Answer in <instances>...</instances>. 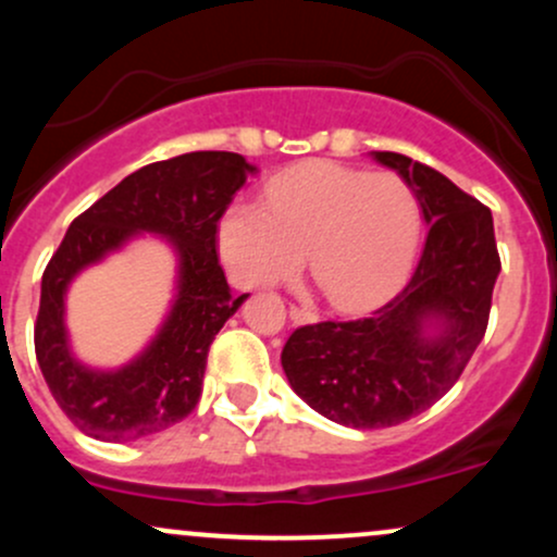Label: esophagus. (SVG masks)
I'll return each instance as SVG.
<instances>
[{
  "instance_id": "34e87169",
  "label": "esophagus",
  "mask_w": 557,
  "mask_h": 557,
  "mask_svg": "<svg viewBox=\"0 0 557 557\" xmlns=\"http://www.w3.org/2000/svg\"><path fill=\"white\" fill-rule=\"evenodd\" d=\"M290 319L296 324H314L317 322V311L300 309V306H290Z\"/></svg>"
}]
</instances>
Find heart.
<instances>
[{
  "label": "heart",
  "instance_id": "obj_1",
  "mask_svg": "<svg viewBox=\"0 0 557 557\" xmlns=\"http://www.w3.org/2000/svg\"><path fill=\"white\" fill-rule=\"evenodd\" d=\"M421 214L400 177L332 162H306L267 183L264 203L235 201L216 227V248L243 287L309 270L337 309L380 304L403 283L419 246Z\"/></svg>",
  "mask_w": 557,
  "mask_h": 557
}]
</instances>
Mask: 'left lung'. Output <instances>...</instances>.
<instances>
[{
	"label": "left lung",
	"mask_w": 557,
	"mask_h": 557,
	"mask_svg": "<svg viewBox=\"0 0 557 557\" xmlns=\"http://www.w3.org/2000/svg\"><path fill=\"white\" fill-rule=\"evenodd\" d=\"M372 159L398 172L430 227L417 270L372 317L306 324L280 356L298 398L354 430L408 421L456 385L487 330L500 274L487 207L413 159Z\"/></svg>",
	"instance_id": "obj_1"
}]
</instances>
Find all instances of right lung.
<instances>
[{
	"instance_id": "1",
	"label": "right lung",
	"mask_w": 557,
	"mask_h": 557,
	"mask_svg": "<svg viewBox=\"0 0 557 557\" xmlns=\"http://www.w3.org/2000/svg\"><path fill=\"white\" fill-rule=\"evenodd\" d=\"M257 172L233 151L164 159L127 175L67 227L44 270L34 341L44 380L83 434L131 443L168 430L196 408L209 345L248 298L230 290L216 259V225ZM144 234H157L176 253L169 314L147 348L123 368H88L69 345V285L83 269Z\"/></svg>"
}]
</instances>
